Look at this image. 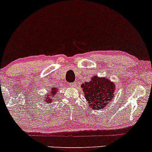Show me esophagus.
Returning a JSON list of instances; mask_svg holds the SVG:
<instances>
[{"label":"esophagus","instance_id":"esophagus-1","mask_svg":"<svg viewBox=\"0 0 152 152\" xmlns=\"http://www.w3.org/2000/svg\"><path fill=\"white\" fill-rule=\"evenodd\" d=\"M75 83H71L70 84H69V86L72 87V88H74V87H75Z\"/></svg>","mask_w":152,"mask_h":152}]
</instances>
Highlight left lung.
Here are the masks:
<instances>
[{
	"instance_id": "left-lung-1",
	"label": "left lung",
	"mask_w": 152,
	"mask_h": 152,
	"mask_svg": "<svg viewBox=\"0 0 152 152\" xmlns=\"http://www.w3.org/2000/svg\"><path fill=\"white\" fill-rule=\"evenodd\" d=\"M88 105L93 109L102 110L111 103L115 92V85L105 77H92L90 81L81 85Z\"/></svg>"
}]
</instances>
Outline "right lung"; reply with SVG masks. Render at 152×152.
<instances>
[{"mask_svg": "<svg viewBox=\"0 0 152 152\" xmlns=\"http://www.w3.org/2000/svg\"><path fill=\"white\" fill-rule=\"evenodd\" d=\"M58 89L56 88H53L51 89L50 91L48 92L47 94L45 95V100H44V103L49 104L52 103V100H53L54 97H55L54 95H56V93H57Z\"/></svg>", "mask_w": 152, "mask_h": 152, "instance_id": "add662e5", "label": "right lung"}]
</instances>
